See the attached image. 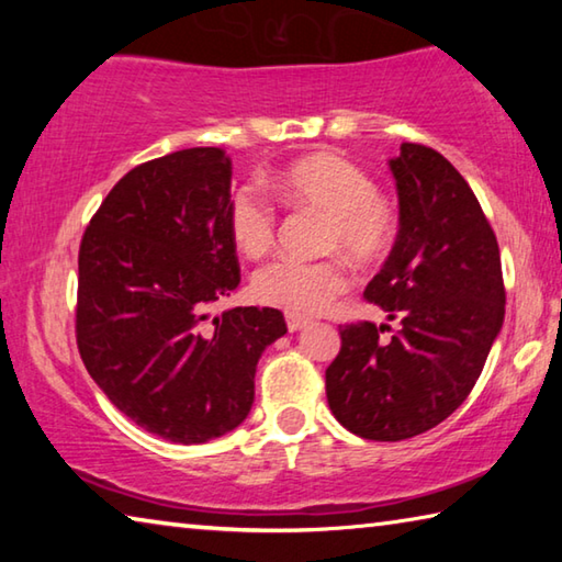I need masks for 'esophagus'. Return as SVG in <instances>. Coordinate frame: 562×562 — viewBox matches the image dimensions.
<instances>
[{"mask_svg":"<svg viewBox=\"0 0 562 562\" xmlns=\"http://www.w3.org/2000/svg\"><path fill=\"white\" fill-rule=\"evenodd\" d=\"M304 325H307V319L294 317V315H288V329H290V331H300Z\"/></svg>","mask_w":562,"mask_h":562,"instance_id":"esophagus-1","label":"esophagus"}]
</instances>
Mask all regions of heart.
I'll use <instances>...</instances> for the list:
<instances>
[{"label": "heart", "mask_w": 562, "mask_h": 562, "mask_svg": "<svg viewBox=\"0 0 562 562\" xmlns=\"http://www.w3.org/2000/svg\"><path fill=\"white\" fill-rule=\"evenodd\" d=\"M268 188L290 207L325 215L322 250L347 255L357 265H376L396 240L394 207L376 193L364 170L337 154H312L292 160L268 178ZM227 231L237 250L260 258L278 235V213L250 186L237 188L227 203ZM349 274L339 258H280L252 278L255 297L294 317L325 312L347 290Z\"/></svg>", "instance_id": "heart-1"}]
</instances>
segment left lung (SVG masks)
I'll return each mask as SVG.
<instances>
[{"mask_svg":"<svg viewBox=\"0 0 562 562\" xmlns=\"http://www.w3.org/2000/svg\"><path fill=\"white\" fill-rule=\"evenodd\" d=\"M398 190V235L364 297L398 319L339 327L327 402L347 431L404 441L434 429L479 382L506 315L496 233L479 198L439 150L402 144L389 160Z\"/></svg>","mask_w":562,"mask_h":562,"instance_id":"1","label":"left lung"}]
</instances>
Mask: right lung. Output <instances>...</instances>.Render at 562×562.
<instances>
[{
    "label": "right lung",
    "mask_w": 562,
    "mask_h": 562,
    "mask_svg": "<svg viewBox=\"0 0 562 562\" xmlns=\"http://www.w3.org/2000/svg\"><path fill=\"white\" fill-rule=\"evenodd\" d=\"M233 164L186 148L131 168L79 247L76 345L111 404L173 443L245 422L255 369L288 325L280 310H211L240 284L227 231Z\"/></svg>",
    "instance_id": "obj_1"
}]
</instances>
